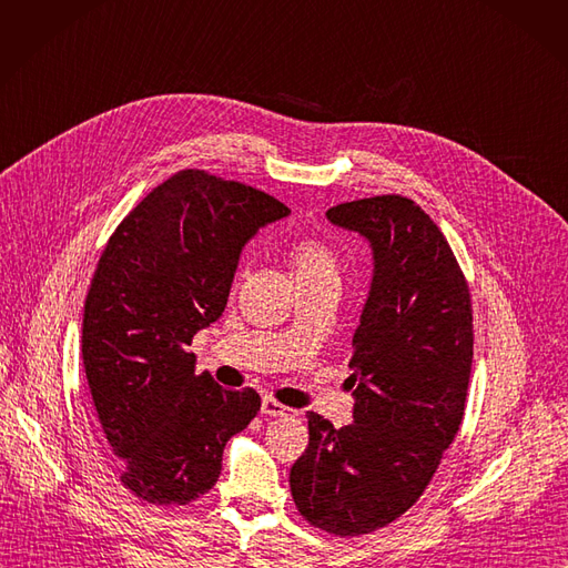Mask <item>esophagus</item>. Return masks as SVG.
<instances>
[{"label": "esophagus", "instance_id": "34e87169", "mask_svg": "<svg viewBox=\"0 0 568 568\" xmlns=\"http://www.w3.org/2000/svg\"><path fill=\"white\" fill-rule=\"evenodd\" d=\"M262 413L264 415H272V418H292V415L296 413L294 408L276 402L274 397H262Z\"/></svg>", "mask_w": 568, "mask_h": 568}]
</instances>
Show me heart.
<instances>
[{
	"label": "heart",
	"mask_w": 568,
	"mask_h": 568,
	"mask_svg": "<svg viewBox=\"0 0 568 568\" xmlns=\"http://www.w3.org/2000/svg\"><path fill=\"white\" fill-rule=\"evenodd\" d=\"M290 264L294 278H313L324 274L337 276V262L333 251L317 240H301L290 248Z\"/></svg>",
	"instance_id": "b5f03b06"
}]
</instances>
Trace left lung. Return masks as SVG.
<instances>
[{
  "label": "left lung",
  "instance_id": "obj_1",
  "mask_svg": "<svg viewBox=\"0 0 568 568\" xmlns=\"http://www.w3.org/2000/svg\"><path fill=\"white\" fill-rule=\"evenodd\" d=\"M326 219L372 248L349 361L354 423L333 429L308 413L311 438L290 488L311 525L358 537L413 507L455 440L473 365V308L455 253L410 199H361Z\"/></svg>",
  "mask_w": 568,
  "mask_h": 568
}]
</instances>
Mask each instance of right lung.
I'll return each instance as SVG.
<instances>
[{
    "label": "right lung",
    "instance_id": "right-lung-1",
    "mask_svg": "<svg viewBox=\"0 0 568 568\" xmlns=\"http://www.w3.org/2000/svg\"><path fill=\"white\" fill-rule=\"evenodd\" d=\"M290 210L253 186L186 169L113 233L84 304L82 358L125 488L189 505L214 486L223 447L260 410L253 388L196 374L186 347L229 304L242 248Z\"/></svg>",
    "mask_w": 568,
    "mask_h": 568
}]
</instances>
